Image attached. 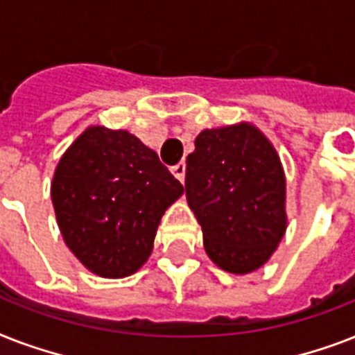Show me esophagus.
Wrapping results in <instances>:
<instances>
[{"label": "esophagus", "mask_w": 355, "mask_h": 355, "mask_svg": "<svg viewBox=\"0 0 355 355\" xmlns=\"http://www.w3.org/2000/svg\"><path fill=\"white\" fill-rule=\"evenodd\" d=\"M171 173L184 184V178H186V164H184V162H178L177 166H173Z\"/></svg>", "instance_id": "34e87169"}]
</instances>
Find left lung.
<instances>
[{
  "instance_id": "1",
  "label": "left lung",
  "mask_w": 355,
  "mask_h": 355,
  "mask_svg": "<svg viewBox=\"0 0 355 355\" xmlns=\"http://www.w3.org/2000/svg\"><path fill=\"white\" fill-rule=\"evenodd\" d=\"M186 199L208 258L232 275L267 263L287 228L286 175L258 127L205 128L186 160Z\"/></svg>"
}]
</instances>
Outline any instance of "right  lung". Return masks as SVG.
<instances>
[{"mask_svg":"<svg viewBox=\"0 0 355 355\" xmlns=\"http://www.w3.org/2000/svg\"><path fill=\"white\" fill-rule=\"evenodd\" d=\"M182 193L155 150L101 125L69 145L51 182L66 247L101 278L130 276L149 259L162 216Z\"/></svg>","mask_w":355,"mask_h":355,"instance_id":"obj_1","label":"right lung"}]
</instances>
